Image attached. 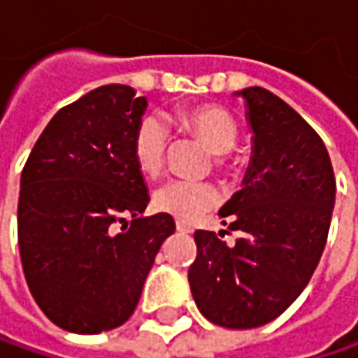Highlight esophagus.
<instances>
[{
  "instance_id": "obj_1",
  "label": "esophagus",
  "mask_w": 358,
  "mask_h": 358,
  "mask_svg": "<svg viewBox=\"0 0 358 358\" xmlns=\"http://www.w3.org/2000/svg\"><path fill=\"white\" fill-rule=\"evenodd\" d=\"M176 230H178V232H182V234H190V232H194L192 224H188V222H182V220H178V222H176Z\"/></svg>"
}]
</instances>
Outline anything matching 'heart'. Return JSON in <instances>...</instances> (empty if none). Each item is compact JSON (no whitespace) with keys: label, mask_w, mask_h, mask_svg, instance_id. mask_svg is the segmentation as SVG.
Masks as SVG:
<instances>
[{"label":"heart","mask_w":358,"mask_h":358,"mask_svg":"<svg viewBox=\"0 0 358 358\" xmlns=\"http://www.w3.org/2000/svg\"><path fill=\"white\" fill-rule=\"evenodd\" d=\"M180 122L208 146L214 154H226L238 140V126L232 114L214 103L186 108L178 114ZM168 146V130L158 117H144L134 132V160L144 174H158L162 170ZM220 194L212 182L168 180L152 194V206L160 214L178 220H194L202 212L216 206Z\"/></svg>","instance_id":"heart-1"}]
</instances>
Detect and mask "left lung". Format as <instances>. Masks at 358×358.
<instances>
[{
    "instance_id": "obj_1",
    "label": "left lung",
    "mask_w": 358,
    "mask_h": 358,
    "mask_svg": "<svg viewBox=\"0 0 358 358\" xmlns=\"http://www.w3.org/2000/svg\"><path fill=\"white\" fill-rule=\"evenodd\" d=\"M236 96L246 101L255 134L252 158L242 188L218 214L238 238L226 244L196 230L188 280L210 322L257 329L280 317L308 285L329 236L336 182L320 136L287 101L258 86Z\"/></svg>"
}]
</instances>
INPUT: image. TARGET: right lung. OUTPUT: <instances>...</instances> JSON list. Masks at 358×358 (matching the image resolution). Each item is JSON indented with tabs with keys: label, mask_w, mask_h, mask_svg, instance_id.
<instances>
[{
	"label": "right lung",
	"mask_w": 358,
	"mask_h": 358,
	"mask_svg": "<svg viewBox=\"0 0 358 358\" xmlns=\"http://www.w3.org/2000/svg\"><path fill=\"white\" fill-rule=\"evenodd\" d=\"M146 106L130 86L96 87L50 120L24 166L22 266L38 306L64 331L98 334L130 319L176 230L168 214L142 216L150 196L132 142Z\"/></svg>",
	"instance_id": "right-lung-1"
}]
</instances>
